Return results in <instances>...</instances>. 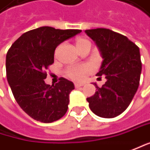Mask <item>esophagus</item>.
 <instances>
[{
  "instance_id": "34e87169",
  "label": "esophagus",
  "mask_w": 150,
  "mask_h": 150,
  "mask_svg": "<svg viewBox=\"0 0 150 150\" xmlns=\"http://www.w3.org/2000/svg\"><path fill=\"white\" fill-rule=\"evenodd\" d=\"M83 83H74V86H75L76 88L81 87V86H83Z\"/></svg>"
}]
</instances>
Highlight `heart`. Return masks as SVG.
Returning a JSON list of instances; mask_svg holds the SVG:
<instances>
[{
    "instance_id": "heart-1",
    "label": "heart",
    "mask_w": 150,
    "mask_h": 150,
    "mask_svg": "<svg viewBox=\"0 0 150 150\" xmlns=\"http://www.w3.org/2000/svg\"><path fill=\"white\" fill-rule=\"evenodd\" d=\"M86 44H91L90 41L86 38H79L76 39V46L79 50L81 48L85 46ZM91 70V67L87 65H82V66H73L70 67L67 70L66 74L67 76L74 80H80L83 78V76Z\"/></svg>"
}]
</instances>
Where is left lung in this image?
I'll list each match as a JSON object with an SVG mask.
<instances>
[{"label":"left lung","mask_w":150,"mask_h":150,"mask_svg":"<svg viewBox=\"0 0 150 150\" xmlns=\"http://www.w3.org/2000/svg\"><path fill=\"white\" fill-rule=\"evenodd\" d=\"M94 40L103 61L96 76L105 75L106 83L87 98L91 110L99 117L114 118L128 108L138 89L142 62L139 48L125 36L109 29L86 30Z\"/></svg>","instance_id":"obj_1"}]
</instances>
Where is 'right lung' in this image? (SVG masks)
Listing matches in <instances>:
<instances>
[{
	"mask_svg": "<svg viewBox=\"0 0 150 150\" xmlns=\"http://www.w3.org/2000/svg\"><path fill=\"white\" fill-rule=\"evenodd\" d=\"M81 31L39 27L24 33L7 51L8 83L19 107L32 119L51 123L66 114L74 84L64 78L55 85L46 84V70L54 63L56 47Z\"/></svg>",
	"mask_w": 150,
	"mask_h": 150,
	"instance_id": "1",
	"label": "right lung"
}]
</instances>
